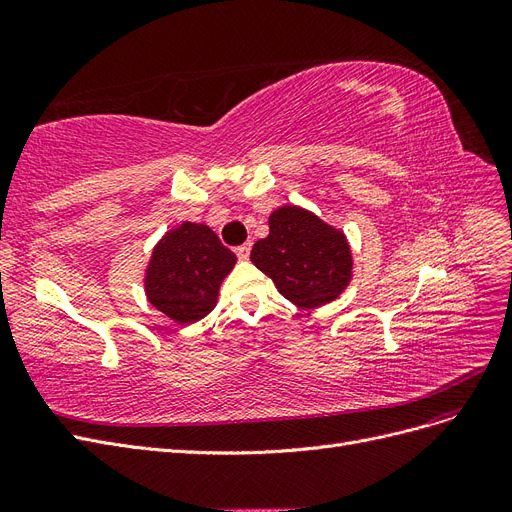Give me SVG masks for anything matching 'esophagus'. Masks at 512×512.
Instances as JSON below:
<instances>
[{"label":"esophagus","mask_w":512,"mask_h":512,"mask_svg":"<svg viewBox=\"0 0 512 512\" xmlns=\"http://www.w3.org/2000/svg\"><path fill=\"white\" fill-rule=\"evenodd\" d=\"M250 252H252V245L250 243H243L237 247V258L239 260H247L250 258Z\"/></svg>","instance_id":"1"}]
</instances>
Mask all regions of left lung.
Masks as SVG:
<instances>
[{
    "instance_id": "1",
    "label": "left lung",
    "mask_w": 512,
    "mask_h": 512,
    "mask_svg": "<svg viewBox=\"0 0 512 512\" xmlns=\"http://www.w3.org/2000/svg\"><path fill=\"white\" fill-rule=\"evenodd\" d=\"M250 258L280 294L303 309L335 301L352 280L344 232L294 205L269 215V237L254 243Z\"/></svg>"
}]
</instances>
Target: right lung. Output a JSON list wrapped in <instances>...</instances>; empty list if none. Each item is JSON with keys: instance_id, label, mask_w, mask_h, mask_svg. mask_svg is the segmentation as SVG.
Returning a JSON list of instances; mask_svg holds the SVG:
<instances>
[{"instance_id": "right-lung-1", "label": "right lung", "mask_w": 512, "mask_h": 512, "mask_svg": "<svg viewBox=\"0 0 512 512\" xmlns=\"http://www.w3.org/2000/svg\"><path fill=\"white\" fill-rule=\"evenodd\" d=\"M237 256L205 224L183 222L153 247L145 271L149 303L170 320L192 324L218 303L224 277Z\"/></svg>"}]
</instances>
